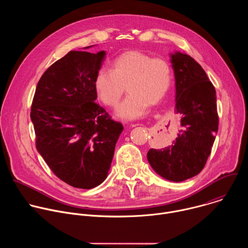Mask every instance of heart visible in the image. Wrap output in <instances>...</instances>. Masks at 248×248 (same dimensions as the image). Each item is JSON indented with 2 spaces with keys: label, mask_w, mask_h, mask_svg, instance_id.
<instances>
[{
  "label": "heart",
  "mask_w": 248,
  "mask_h": 248,
  "mask_svg": "<svg viewBox=\"0 0 248 248\" xmlns=\"http://www.w3.org/2000/svg\"><path fill=\"white\" fill-rule=\"evenodd\" d=\"M171 79V67L166 60L130 50L114 60L112 70H98L94 89L102 103L116 107L126 86L129 95L119 106L117 116L124 120H135L145 114L149 105L155 106L164 99Z\"/></svg>",
  "instance_id": "1"
}]
</instances>
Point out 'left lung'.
Masks as SVG:
<instances>
[{"mask_svg": "<svg viewBox=\"0 0 248 248\" xmlns=\"http://www.w3.org/2000/svg\"><path fill=\"white\" fill-rule=\"evenodd\" d=\"M170 62L175 81V113L182 129L170 146L150 149L147 160L162 178L180 183L204 168L218 131L215 87L190 56L174 52Z\"/></svg>", "mask_w": 248, "mask_h": 248, "instance_id": "obj_1", "label": "left lung"}]
</instances>
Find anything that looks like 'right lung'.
I'll return each mask as SVG.
<instances>
[{
    "instance_id": "add662e5",
    "label": "right lung",
    "mask_w": 248,
    "mask_h": 248,
    "mask_svg": "<svg viewBox=\"0 0 248 248\" xmlns=\"http://www.w3.org/2000/svg\"><path fill=\"white\" fill-rule=\"evenodd\" d=\"M105 56L68 52L41 77L31 106L37 151L60 180L77 188L106 180L124 129L95 103L94 78Z\"/></svg>"
}]
</instances>
